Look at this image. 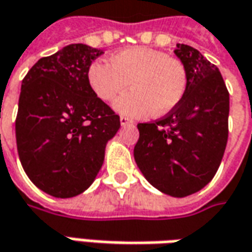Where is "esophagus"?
Returning <instances> with one entry per match:
<instances>
[{
    "instance_id": "34e87169",
    "label": "esophagus",
    "mask_w": 252,
    "mask_h": 252,
    "mask_svg": "<svg viewBox=\"0 0 252 252\" xmlns=\"http://www.w3.org/2000/svg\"><path fill=\"white\" fill-rule=\"evenodd\" d=\"M120 123H121V126H132V124H134V123H132V121H131L129 118L124 117V116H121V117H120Z\"/></svg>"
}]
</instances>
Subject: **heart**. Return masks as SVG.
<instances>
[{
	"mask_svg": "<svg viewBox=\"0 0 252 252\" xmlns=\"http://www.w3.org/2000/svg\"><path fill=\"white\" fill-rule=\"evenodd\" d=\"M110 64L93 61L88 68V82L103 101H111L131 82L132 91L118 97L114 109L131 118L155 113L164 116L177 107L187 91V71L181 61L163 51L131 47L118 51Z\"/></svg>",
	"mask_w": 252,
	"mask_h": 252,
	"instance_id": "b5f03b06",
	"label": "heart"
}]
</instances>
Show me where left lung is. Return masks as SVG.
Returning a JSON list of instances; mask_svg holds the SVG:
<instances>
[{
    "label": "left lung",
    "mask_w": 252,
    "mask_h": 252,
    "mask_svg": "<svg viewBox=\"0 0 252 252\" xmlns=\"http://www.w3.org/2000/svg\"><path fill=\"white\" fill-rule=\"evenodd\" d=\"M187 91L160 120L138 124L134 158L145 178L171 196L191 195L216 174L229 136V92L218 66L196 48L177 44Z\"/></svg>",
    "instance_id": "1"
}]
</instances>
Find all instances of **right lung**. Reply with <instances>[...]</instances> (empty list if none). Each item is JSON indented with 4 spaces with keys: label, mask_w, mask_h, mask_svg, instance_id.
Instances as JSON below:
<instances>
[{
    "label": "right lung",
    "mask_w": 252,
    "mask_h": 252,
    "mask_svg": "<svg viewBox=\"0 0 252 252\" xmlns=\"http://www.w3.org/2000/svg\"><path fill=\"white\" fill-rule=\"evenodd\" d=\"M101 54L69 44L40 58L23 78L15 121L18 155L32 183L48 195L71 198L89 188L121 126L88 82V68Z\"/></svg>",
    "instance_id": "1"
}]
</instances>
